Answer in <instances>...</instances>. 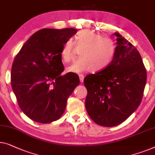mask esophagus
Masks as SVG:
<instances>
[{
    "label": "esophagus",
    "mask_w": 155,
    "mask_h": 155,
    "mask_svg": "<svg viewBox=\"0 0 155 155\" xmlns=\"http://www.w3.org/2000/svg\"><path fill=\"white\" fill-rule=\"evenodd\" d=\"M79 78H80V82H83V81H84V76L83 75H79Z\"/></svg>",
    "instance_id": "esophagus-1"
}]
</instances>
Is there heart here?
<instances>
[{
  "label": "heart",
  "mask_w": 155,
  "mask_h": 155,
  "mask_svg": "<svg viewBox=\"0 0 155 155\" xmlns=\"http://www.w3.org/2000/svg\"><path fill=\"white\" fill-rule=\"evenodd\" d=\"M76 46L82 49L80 58L67 67L71 73L80 74L94 71H99L112 64L116 53V44L113 40L102 37L93 30L80 31L75 37ZM62 60L69 62L75 57V45L71 39L64 42L61 51Z\"/></svg>",
  "instance_id": "1"
}]
</instances>
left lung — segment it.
I'll list each match as a JSON object with an SVG mask.
<instances>
[{
    "label": "left lung",
    "instance_id": "obj_1",
    "mask_svg": "<svg viewBox=\"0 0 155 155\" xmlns=\"http://www.w3.org/2000/svg\"><path fill=\"white\" fill-rule=\"evenodd\" d=\"M115 58L106 68L85 77V107L94 122L115 127L138 108L146 84L147 73L140 53L119 33Z\"/></svg>",
    "mask_w": 155,
    "mask_h": 155
}]
</instances>
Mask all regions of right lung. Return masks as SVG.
Segmentation results:
<instances>
[{"label": "right lung", "mask_w": 155, "mask_h": 155, "mask_svg": "<svg viewBox=\"0 0 155 155\" xmlns=\"http://www.w3.org/2000/svg\"><path fill=\"white\" fill-rule=\"evenodd\" d=\"M75 28H43L31 35L15 57L11 85L18 104L35 122L46 124L61 117L67 99L80 84L74 74L64 71L61 51Z\"/></svg>", "instance_id": "obj_1"}]
</instances>
